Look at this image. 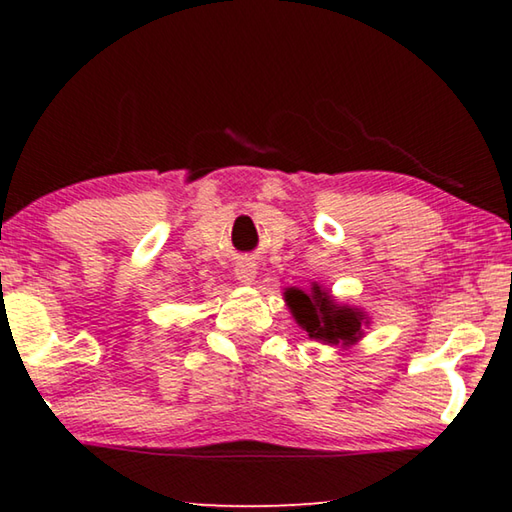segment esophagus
I'll return each mask as SVG.
<instances>
[{"instance_id": "obj_1", "label": "esophagus", "mask_w": 512, "mask_h": 512, "mask_svg": "<svg viewBox=\"0 0 512 512\" xmlns=\"http://www.w3.org/2000/svg\"><path fill=\"white\" fill-rule=\"evenodd\" d=\"M235 275L239 282L244 284H253V280L257 277V264L253 262H239L235 268Z\"/></svg>"}]
</instances>
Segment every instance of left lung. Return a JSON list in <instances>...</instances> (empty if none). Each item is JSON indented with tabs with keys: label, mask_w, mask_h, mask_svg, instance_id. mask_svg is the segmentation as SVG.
I'll list each match as a JSON object with an SVG mask.
<instances>
[{
	"label": "left lung",
	"mask_w": 512,
	"mask_h": 512,
	"mask_svg": "<svg viewBox=\"0 0 512 512\" xmlns=\"http://www.w3.org/2000/svg\"><path fill=\"white\" fill-rule=\"evenodd\" d=\"M284 300L309 339L329 345H343V348L354 345L363 336V327L368 325V316L361 309L336 305L334 298L318 284L311 291L291 287L284 293Z\"/></svg>",
	"instance_id": "obj_1"
}]
</instances>
